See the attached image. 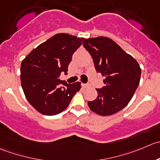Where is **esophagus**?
Listing matches in <instances>:
<instances>
[{
	"label": "esophagus",
	"instance_id": "esophagus-1",
	"mask_svg": "<svg viewBox=\"0 0 160 160\" xmlns=\"http://www.w3.org/2000/svg\"><path fill=\"white\" fill-rule=\"evenodd\" d=\"M82 87H83V88H88V87L90 86L88 84H82Z\"/></svg>",
	"mask_w": 160,
	"mask_h": 160
}]
</instances>
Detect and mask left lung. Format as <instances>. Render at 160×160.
<instances>
[{"label":"left lung","instance_id":"1","mask_svg":"<svg viewBox=\"0 0 160 160\" xmlns=\"http://www.w3.org/2000/svg\"><path fill=\"white\" fill-rule=\"evenodd\" d=\"M82 44L91 54L96 72L106 77V85L96 88L97 97L88 101V107L101 116L114 114L128 104L137 89L141 78L140 66L133 57L110 38L84 39Z\"/></svg>","mask_w":160,"mask_h":160}]
</instances>
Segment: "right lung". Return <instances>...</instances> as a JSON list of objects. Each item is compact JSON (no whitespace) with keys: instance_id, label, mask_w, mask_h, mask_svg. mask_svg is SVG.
<instances>
[{"instance_id":"1","label":"right lung","mask_w":160,"mask_h":160,"mask_svg":"<svg viewBox=\"0 0 160 160\" xmlns=\"http://www.w3.org/2000/svg\"><path fill=\"white\" fill-rule=\"evenodd\" d=\"M83 38L65 33L54 35L28 53L21 64V83L27 100L38 112L56 115L65 110L81 82L68 84L58 79L67 75L72 55Z\"/></svg>"}]
</instances>
